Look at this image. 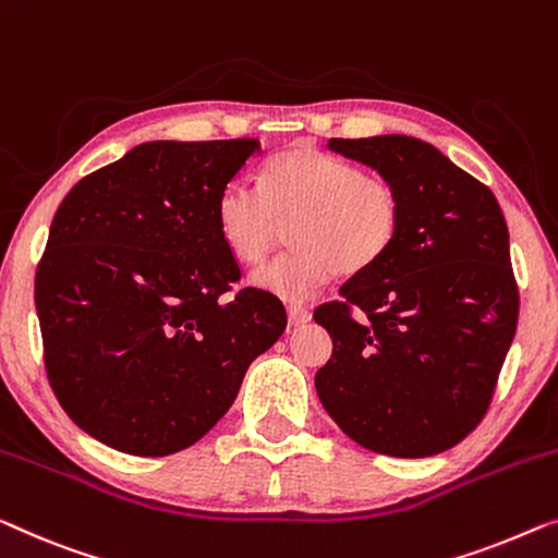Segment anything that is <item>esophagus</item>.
I'll list each match as a JSON object with an SVG mask.
<instances>
[{
  "mask_svg": "<svg viewBox=\"0 0 558 558\" xmlns=\"http://www.w3.org/2000/svg\"><path fill=\"white\" fill-rule=\"evenodd\" d=\"M287 314H289V325H292V327H304L306 322L312 319V312L302 304H292L287 310Z\"/></svg>",
  "mask_w": 558,
  "mask_h": 558,
  "instance_id": "obj_1",
  "label": "esophagus"
}]
</instances>
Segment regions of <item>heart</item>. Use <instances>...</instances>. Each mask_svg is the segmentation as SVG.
<instances>
[{"mask_svg": "<svg viewBox=\"0 0 558 558\" xmlns=\"http://www.w3.org/2000/svg\"><path fill=\"white\" fill-rule=\"evenodd\" d=\"M294 215V248L259 266L252 284L284 302H306L335 271L357 277L390 254L402 229V198L392 181L354 160L294 148L264 166L262 191L244 181L226 183L214 211L223 246L241 264L264 259L277 221Z\"/></svg>", "mask_w": 558, "mask_h": 558, "instance_id": "1", "label": "heart"}]
</instances>
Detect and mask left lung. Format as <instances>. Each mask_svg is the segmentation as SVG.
Listing matches in <instances>:
<instances>
[{"mask_svg":"<svg viewBox=\"0 0 558 558\" xmlns=\"http://www.w3.org/2000/svg\"><path fill=\"white\" fill-rule=\"evenodd\" d=\"M398 185L400 236L383 262L314 310L332 357L314 377L362 448L425 458L473 433L519 322L508 229L488 185L408 135L329 138Z\"/></svg>","mask_w":558,"mask_h":558,"instance_id":"left-lung-1","label":"left lung"}]
</instances>
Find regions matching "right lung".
<instances>
[{
	"mask_svg": "<svg viewBox=\"0 0 558 558\" xmlns=\"http://www.w3.org/2000/svg\"><path fill=\"white\" fill-rule=\"evenodd\" d=\"M256 150V138L135 145L54 214L35 274L47 379L72 423L120 453L204 438L287 329L277 296L233 289L239 262L216 229V198Z\"/></svg>",
	"mask_w": 558,
	"mask_h": 558,
	"instance_id": "1",
	"label": "right lung"
}]
</instances>
